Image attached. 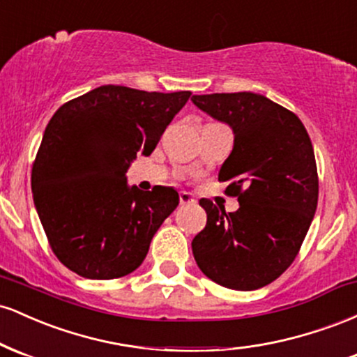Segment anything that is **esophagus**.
Masks as SVG:
<instances>
[{
	"label": "esophagus",
	"mask_w": 357,
	"mask_h": 357,
	"mask_svg": "<svg viewBox=\"0 0 357 357\" xmlns=\"http://www.w3.org/2000/svg\"><path fill=\"white\" fill-rule=\"evenodd\" d=\"M179 203H181V204H195L196 198L191 195V192L181 191V192H179Z\"/></svg>",
	"instance_id": "obj_1"
}]
</instances>
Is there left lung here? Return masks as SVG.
Wrapping results in <instances>:
<instances>
[{
    "mask_svg": "<svg viewBox=\"0 0 357 357\" xmlns=\"http://www.w3.org/2000/svg\"><path fill=\"white\" fill-rule=\"evenodd\" d=\"M192 104L231 127L233 151L218 179L240 208L227 213L199 199L206 227L192 238V255L216 284L255 290L296 260L319 198L314 147L296 114L253 92L192 96Z\"/></svg>",
    "mask_w": 357,
    "mask_h": 357,
    "instance_id": "8db88e82",
    "label": "left lung"
}]
</instances>
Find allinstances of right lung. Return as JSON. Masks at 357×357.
I'll use <instances>...</instances> for the list:
<instances>
[{"instance_id":"add662e5","label":"right lung","mask_w":357,"mask_h":357,"mask_svg":"<svg viewBox=\"0 0 357 357\" xmlns=\"http://www.w3.org/2000/svg\"><path fill=\"white\" fill-rule=\"evenodd\" d=\"M183 92L102 85L53 114L31 169V191L56 258L92 280L134 272L179 203L173 188L141 191L126 173L149 155L190 99Z\"/></svg>"}]
</instances>
